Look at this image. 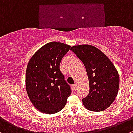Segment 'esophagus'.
<instances>
[{
	"label": "esophagus",
	"instance_id": "1",
	"mask_svg": "<svg viewBox=\"0 0 133 133\" xmlns=\"http://www.w3.org/2000/svg\"><path fill=\"white\" fill-rule=\"evenodd\" d=\"M73 88H74V90H76V89H77V84H76V83H74V84L73 85Z\"/></svg>",
	"mask_w": 133,
	"mask_h": 133
}]
</instances>
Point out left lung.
<instances>
[{"label":"left lung","instance_id":"obj_1","mask_svg":"<svg viewBox=\"0 0 133 133\" xmlns=\"http://www.w3.org/2000/svg\"><path fill=\"white\" fill-rule=\"evenodd\" d=\"M84 64L89 78V92L82 99L88 110L101 112L112 104L118 93L119 78L116 67L101 50L91 45L70 48Z\"/></svg>","mask_w":133,"mask_h":133}]
</instances>
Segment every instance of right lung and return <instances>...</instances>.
<instances>
[{"label":"right lung","instance_id":"right-lung-1","mask_svg":"<svg viewBox=\"0 0 133 133\" xmlns=\"http://www.w3.org/2000/svg\"><path fill=\"white\" fill-rule=\"evenodd\" d=\"M70 45L52 42L39 49L28 63L26 90L35 108L52 114L61 110L71 94V88L59 69Z\"/></svg>","mask_w":133,"mask_h":133}]
</instances>
